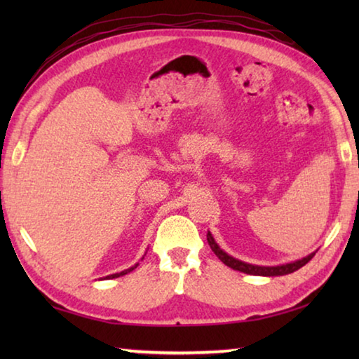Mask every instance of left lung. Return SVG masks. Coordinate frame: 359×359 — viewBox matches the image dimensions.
Instances as JSON below:
<instances>
[{
    "instance_id": "8db88e82",
    "label": "left lung",
    "mask_w": 359,
    "mask_h": 359,
    "mask_svg": "<svg viewBox=\"0 0 359 359\" xmlns=\"http://www.w3.org/2000/svg\"><path fill=\"white\" fill-rule=\"evenodd\" d=\"M208 242L212 248V252H214L218 258H220L224 264L229 266L231 269H236V271H241V272H245V274H250V276H266V277H276V276H287L291 274V272H294L297 269H301L302 266H306L309 261L313 258L315 253H311L309 257L302 258V259H297L294 263H288V264H282V266H255V264H247L244 261H239L233 257H229L228 253H224L220 247L217 245V242L212 238V234L208 233Z\"/></svg>"
}]
</instances>
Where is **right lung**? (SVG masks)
<instances>
[{"label": "right lung", "mask_w": 359, "mask_h": 359, "mask_svg": "<svg viewBox=\"0 0 359 359\" xmlns=\"http://www.w3.org/2000/svg\"><path fill=\"white\" fill-rule=\"evenodd\" d=\"M137 266V264H136ZM136 266H133V267H130V269H126V271H123V272H118V274H112V276H107L106 278H115V277H120V276H125V274H128V272L130 271H133V269H135V267Z\"/></svg>", "instance_id": "1"}]
</instances>
